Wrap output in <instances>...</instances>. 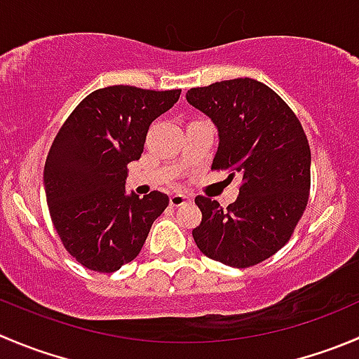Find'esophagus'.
Returning <instances> with one entry per match:
<instances>
[{
    "label": "esophagus",
    "instance_id": "1",
    "mask_svg": "<svg viewBox=\"0 0 359 359\" xmlns=\"http://www.w3.org/2000/svg\"><path fill=\"white\" fill-rule=\"evenodd\" d=\"M187 201H191V196H184V194H172L170 196V205L172 207H182Z\"/></svg>",
    "mask_w": 359,
    "mask_h": 359
}]
</instances>
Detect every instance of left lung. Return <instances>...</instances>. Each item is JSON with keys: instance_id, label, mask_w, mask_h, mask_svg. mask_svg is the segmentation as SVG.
I'll use <instances>...</instances> for the list:
<instances>
[{"instance_id": "left-lung-1", "label": "left lung", "mask_w": 359, "mask_h": 359, "mask_svg": "<svg viewBox=\"0 0 359 359\" xmlns=\"http://www.w3.org/2000/svg\"><path fill=\"white\" fill-rule=\"evenodd\" d=\"M217 128L212 168L238 173V198L222 208L196 196L198 249L233 268L261 263L286 245L311 191V147L300 121L277 93L254 79H233L186 95Z\"/></svg>"}]
</instances>
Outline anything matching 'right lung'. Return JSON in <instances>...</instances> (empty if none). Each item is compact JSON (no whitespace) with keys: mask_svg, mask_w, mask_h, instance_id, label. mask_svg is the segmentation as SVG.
Returning a JSON list of instances; mask_svg holds the SVG:
<instances>
[{"mask_svg":"<svg viewBox=\"0 0 359 359\" xmlns=\"http://www.w3.org/2000/svg\"><path fill=\"white\" fill-rule=\"evenodd\" d=\"M180 89L110 86L80 102L59 130L43 170L52 222L69 254L112 273L144 247L168 196L126 193L128 165L140 159L152 121L179 102Z\"/></svg>","mask_w":359,"mask_h":359,"instance_id":"right-lung-1","label":"right lung"}]
</instances>
